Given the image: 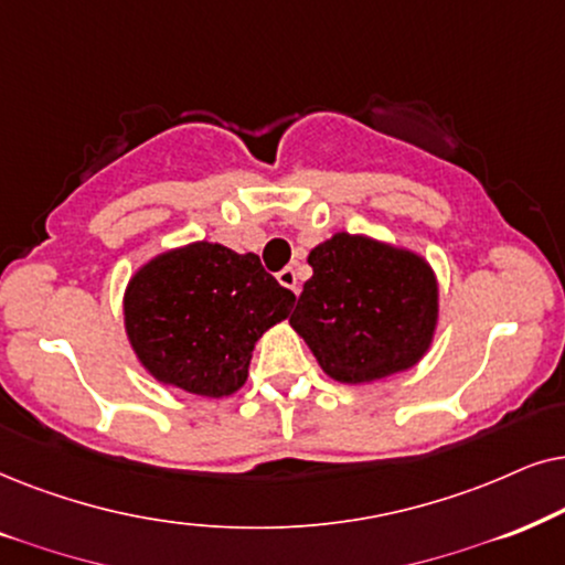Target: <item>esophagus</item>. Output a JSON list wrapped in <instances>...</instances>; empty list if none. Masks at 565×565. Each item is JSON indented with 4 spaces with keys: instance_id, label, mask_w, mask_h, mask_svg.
I'll list each match as a JSON object with an SVG mask.
<instances>
[{
    "instance_id": "obj_1",
    "label": "esophagus",
    "mask_w": 565,
    "mask_h": 565,
    "mask_svg": "<svg viewBox=\"0 0 565 565\" xmlns=\"http://www.w3.org/2000/svg\"><path fill=\"white\" fill-rule=\"evenodd\" d=\"M276 278H278V284H281V287H287V289H291L295 291V295H299V276H297V270L291 268V266H287L284 270H278L276 274Z\"/></svg>"
}]
</instances>
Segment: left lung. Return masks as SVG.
<instances>
[{
    "instance_id": "1",
    "label": "left lung",
    "mask_w": 565,
    "mask_h": 565,
    "mask_svg": "<svg viewBox=\"0 0 565 565\" xmlns=\"http://www.w3.org/2000/svg\"><path fill=\"white\" fill-rule=\"evenodd\" d=\"M307 263L312 278L289 322L322 372L359 385L411 370L424 356L439 312L436 278L424 258L338 232Z\"/></svg>"
}]
</instances>
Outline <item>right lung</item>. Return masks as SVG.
Instances as JSON below:
<instances>
[{"label":"right lung","mask_w":565,"mask_h":565,"mask_svg":"<svg viewBox=\"0 0 565 565\" xmlns=\"http://www.w3.org/2000/svg\"><path fill=\"white\" fill-rule=\"evenodd\" d=\"M295 299L255 253L193 243L137 270L124 299L126 333L154 380L222 397L245 385L255 341L289 318Z\"/></svg>","instance_id":"obj_1"}]
</instances>
